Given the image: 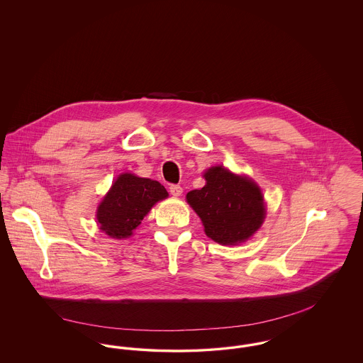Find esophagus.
<instances>
[{"instance_id": "esophagus-1", "label": "esophagus", "mask_w": 363, "mask_h": 363, "mask_svg": "<svg viewBox=\"0 0 363 363\" xmlns=\"http://www.w3.org/2000/svg\"><path fill=\"white\" fill-rule=\"evenodd\" d=\"M169 189H170V193L173 194L174 197H179L182 194V188L179 185H172Z\"/></svg>"}]
</instances>
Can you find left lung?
I'll list each match as a JSON object with an SVG mask.
<instances>
[{
  "label": "left lung",
  "mask_w": 363,
  "mask_h": 363,
  "mask_svg": "<svg viewBox=\"0 0 363 363\" xmlns=\"http://www.w3.org/2000/svg\"><path fill=\"white\" fill-rule=\"evenodd\" d=\"M206 185L190 190L186 201L200 216L204 231L220 245H240L259 230L265 219L259 185L245 175L213 166L204 173Z\"/></svg>",
  "instance_id": "8db88e82"
}]
</instances>
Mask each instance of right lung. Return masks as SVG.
Segmentation results:
<instances>
[{
	"label": "right lung",
	"instance_id": "obj_1",
	"mask_svg": "<svg viewBox=\"0 0 363 363\" xmlns=\"http://www.w3.org/2000/svg\"><path fill=\"white\" fill-rule=\"evenodd\" d=\"M167 196V190L157 181L121 174L96 209L99 228L110 238H129L151 208Z\"/></svg>",
	"mask_w": 363,
	"mask_h": 363
}]
</instances>
